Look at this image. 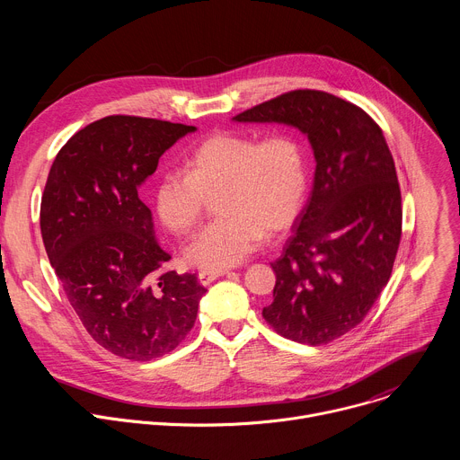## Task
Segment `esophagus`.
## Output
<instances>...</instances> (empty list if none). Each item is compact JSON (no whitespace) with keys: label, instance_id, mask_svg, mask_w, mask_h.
<instances>
[{"label":"esophagus","instance_id":"obj_1","mask_svg":"<svg viewBox=\"0 0 460 460\" xmlns=\"http://www.w3.org/2000/svg\"><path fill=\"white\" fill-rule=\"evenodd\" d=\"M226 273H227L226 270H222V271H200V273H199V282H200L202 286H209L211 282H215L217 279L224 277Z\"/></svg>","mask_w":460,"mask_h":460}]
</instances>
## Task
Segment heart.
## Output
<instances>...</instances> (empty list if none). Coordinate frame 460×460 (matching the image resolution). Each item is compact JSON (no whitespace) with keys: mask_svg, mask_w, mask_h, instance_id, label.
I'll return each instance as SVG.
<instances>
[{"mask_svg":"<svg viewBox=\"0 0 460 460\" xmlns=\"http://www.w3.org/2000/svg\"><path fill=\"white\" fill-rule=\"evenodd\" d=\"M307 183V155L296 137L218 133L185 156L183 171L160 174L155 209L169 231L187 234L199 226L208 199L220 194V218L183 247V258L194 268L222 271L240 264L266 231L277 234L296 220Z\"/></svg>","mask_w":460,"mask_h":460,"instance_id":"b5f03b06","label":"heart"}]
</instances>
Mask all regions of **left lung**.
Returning a JSON list of instances; mask_svg holds the SVG:
<instances>
[{
  "label": "left lung",
  "instance_id": "1",
  "mask_svg": "<svg viewBox=\"0 0 460 460\" xmlns=\"http://www.w3.org/2000/svg\"><path fill=\"white\" fill-rule=\"evenodd\" d=\"M233 119L284 123L311 144L313 189L293 224L295 234L271 264L277 284L261 314L295 342H332L373 307L401 243V187L382 128L360 107L309 89L286 93Z\"/></svg>",
  "mask_w": 460,
  "mask_h": 460
}]
</instances>
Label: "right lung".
I'll return each instance as SVG.
<instances>
[{"label":"right lung","instance_id":"right-lung-1","mask_svg":"<svg viewBox=\"0 0 460 460\" xmlns=\"http://www.w3.org/2000/svg\"><path fill=\"white\" fill-rule=\"evenodd\" d=\"M196 127L107 116L65 144L41 196L47 256L89 335L128 360L172 351L194 325L208 291L196 275L164 270L140 185L160 156Z\"/></svg>","mask_w":460,"mask_h":460}]
</instances>
